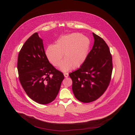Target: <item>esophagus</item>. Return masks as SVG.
<instances>
[{
	"instance_id": "34e87169",
	"label": "esophagus",
	"mask_w": 135,
	"mask_h": 135,
	"mask_svg": "<svg viewBox=\"0 0 135 135\" xmlns=\"http://www.w3.org/2000/svg\"><path fill=\"white\" fill-rule=\"evenodd\" d=\"M63 74H64V76L65 77H68L69 76V73H64Z\"/></svg>"
}]
</instances>
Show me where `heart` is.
Instances as JSON below:
<instances>
[{
  "label": "heart",
  "instance_id": "b5f03b06",
  "mask_svg": "<svg viewBox=\"0 0 135 135\" xmlns=\"http://www.w3.org/2000/svg\"><path fill=\"white\" fill-rule=\"evenodd\" d=\"M90 47L89 40L79 33H72L60 37L55 45H50L46 50V56L55 66L64 60L59 66L62 72L80 67L87 57Z\"/></svg>",
  "mask_w": 135,
  "mask_h": 135
}]
</instances>
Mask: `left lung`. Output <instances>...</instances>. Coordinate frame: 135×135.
Segmentation results:
<instances>
[{
    "instance_id": "left-lung-1",
    "label": "left lung",
    "mask_w": 135,
    "mask_h": 135,
    "mask_svg": "<svg viewBox=\"0 0 135 135\" xmlns=\"http://www.w3.org/2000/svg\"><path fill=\"white\" fill-rule=\"evenodd\" d=\"M94 44L85 62L69 74L72 90L77 100L88 103L101 96L108 87L112 75V59L105 41L93 33Z\"/></svg>"
}]
</instances>
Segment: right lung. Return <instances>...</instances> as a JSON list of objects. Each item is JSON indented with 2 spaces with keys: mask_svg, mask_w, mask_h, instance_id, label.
Segmentation results:
<instances>
[{
  "mask_svg": "<svg viewBox=\"0 0 135 135\" xmlns=\"http://www.w3.org/2000/svg\"><path fill=\"white\" fill-rule=\"evenodd\" d=\"M17 67L20 83L31 99L41 104L55 99L64 77L49 62L38 33L24 44L18 55Z\"/></svg>",
  "mask_w": 135,
  "mask_h": 135,
  "instance_id": "1",
  "label": "right lung"
}]
</instances>
